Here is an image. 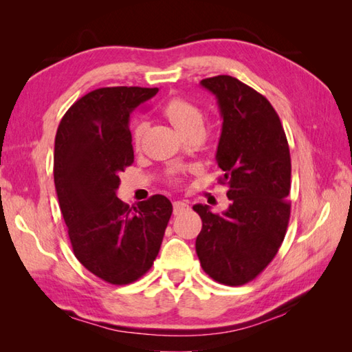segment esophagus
<instances>
[{
    "label": "esophagus",
    "instance_id": "obj_1",
    "mask_svg": "<svg viewBox=\"0 0 352 352\" xmlns=\"http://www.w3.org/2000/svg\"><path fill=\"white\" fill-rule=\"evenodd\" d=\"M189 204L186 201H174V214H178L184 208H188Z\"/></svg>",
    "mask_w": 352,
    "mask_h": 352
}]
</instances>
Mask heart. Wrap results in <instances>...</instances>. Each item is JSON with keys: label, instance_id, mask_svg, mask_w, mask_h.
<instances>
[{"label": "heart", "instance_id": "b5f03b06", "mask_svg": "<svg viewBox=\"0 0 352 352\" xmlns=\"http://www.w3.org/2000/svg\"><path fill=\"white\" fill-rule=\"evenodd\" d=\"M163 115L169 119V122L182 134L188 133L192 129H203V111L188 100L174 98L170 100L163 109ZM142 134H144V125H138L133 131L134 144L139 145ZM172 180H177V175L172 174Z\"/></svg>", "mask_w": 352, "mask_h": 352}]
</instances>
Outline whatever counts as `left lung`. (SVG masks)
<instances>
[{"label":"left lung","mask_w":352,"mask_h":352,"mask_svg":"<svg viewBox=\"0 0 352 352\" xmlns=\"http://www.w3.org/2000/svg\"><path fill=\"white\" fill-rule=\"evenodd\" d=\"M222 118L216 162L231 201L222 214L195 204L203 221L195 248L204 272L242 286L271 263L286 236L290 153L278 115L263 95L230 76L201 80Z\"/></svg>","instance_id":"1"}]
</instances>
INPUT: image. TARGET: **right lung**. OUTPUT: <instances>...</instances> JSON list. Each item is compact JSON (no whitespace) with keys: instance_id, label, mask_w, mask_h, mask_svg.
Masks as SVG:
<instances>
[{"instance_id":"add662e5","label":"right lung","mask_w":352,"mask_h":352,"mask_svg":"<svg viewBox=\"0 0 352 352\" xmlns=\"http://www.w3.org/2000/svg\"><path fill=\"white\" fill-rule=\"evenodd\" d=\"M157 87H101L81 96L58 124L54 184L74 254L110 284H129L151 269L172 214L154 195L130 207L116 197L119 174L134 162L130 116Z\"/></svg>"}]
</instances>
